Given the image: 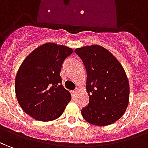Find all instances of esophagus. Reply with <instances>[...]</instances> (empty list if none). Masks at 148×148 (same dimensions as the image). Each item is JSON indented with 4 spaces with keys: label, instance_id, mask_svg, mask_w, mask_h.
Wrapping results in <instances>:
<instances>
[{
    "label": "esophagus",
    "instance_id": "obj_1",
    "mask_svg": "<svg viewBox=\"0 0 148 148\" xmlns=\"http://www.w3.org/2000/svg\"><path fill=\"white\" fill-rule=\"evenodd\" d=\"M77 92H78V88H76L75 90H73V91H72V93H73V94H76Z\"/></svg>",
    "mask_w": 148,
    "mask_h": 148
}]
</instances>
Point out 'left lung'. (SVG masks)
<instances>
[{
    "mask_svg": "<svg viewBox=\"0 0 148 148\" xmlns=\"http://www.w3.org/2000/svg\"><path fill=\"white\" fill-rule=\"evenodd\" d=\"M87 72L86 89L89 103L81 110L85 121L108 126L123 116L129 103L130 86L122 64L99 45L76 48Z\"/></svg>",
    "mask_w": 148,
    "mask_h": 148,
    "instance_id": "left-lung-1",
    "label": "left lung"
}]
</instances>
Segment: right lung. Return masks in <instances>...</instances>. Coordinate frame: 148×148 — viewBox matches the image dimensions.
Returning <instances> with one entry per match:
<instances>
[{"instance_id": "1", "label": "right lung", "mask_w": 148, "mask_h": 148, "mask_svg": "<svg viewBox=\"0 0 148 148\" xmlns=\"http://www.w3.org/2000/svg\"><path fill=\"white\" fill-rule=\"evenodd\" d=\"M72 52L66 46L47 42L24 60L15 78V92L25 114L41 122L62 115L72 97L62 85L60 71Z\"/></svg>"}]
</instances>
